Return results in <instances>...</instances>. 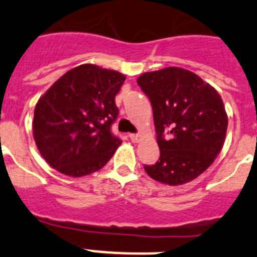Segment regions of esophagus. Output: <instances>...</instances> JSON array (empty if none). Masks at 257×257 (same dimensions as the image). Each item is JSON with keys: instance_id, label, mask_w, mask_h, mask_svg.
I'll use <instances>...</instances> for the list:
<instances>
[{"instance_id": "34e87169", "label": "esophagus", "mask_w": 257, "mask_h": 257, "mask_svg": "<svg viewBox=\"0 0 257 257\" xmlns=\"http://www.w3.org/2000/svg\"><path fill=\"white\" fill-rule=\"evenodd\" d=\"M129 138H131L134 143H137V142H140L141 138H142V136H141L140 133H132V134H129Z\"/></svg>"}]
</instances>
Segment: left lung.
Here are the masks:
<instances>
[{"instance_id":"8db88e82","label":"left lung","mask_w":257,"mask_h":257,"mask_svg":"<svg viewBox=\"0 0 257 257\" xmlns=\"http://www.w3.org/2000/svg\"><path fill=\"white\" fill-rule=\"evenodd\" d=\"M154 111L159 161L145 165L152 179L188 183L216 159L225 141L228 116L218 91L182 68L143 73L137 79Z\"/></svg>"}]
</instances>
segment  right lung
Returning a JSON list of instances; mask_svg holds the SVG:
<instances>
[{
    "mask_svg": "<svg viewBox=\"0 0 257 257\" xmlns=\"http://www.w3.org/2000/svg\"><path fill=\"white\" fill-rule=\"evenodd\" d=\"M124 80L119 71L84 64L64 74L39 98L34 141L57 172L84 177L111 159L121 143L111 125L119 115L115 96Z\"/></svg>",
    "mask_w": 257,
    "mask_h": 257,
    "instance_id": "1",
    "label": "right lung"
}]
</instances>
